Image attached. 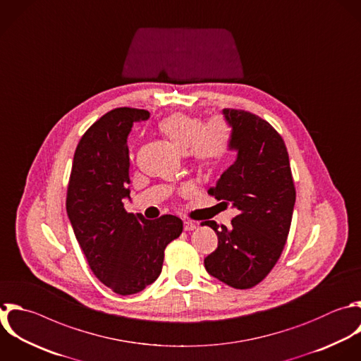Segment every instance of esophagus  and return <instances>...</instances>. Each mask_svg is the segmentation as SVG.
Here are the masks:
<instances>
[{
	"instance_id": "obj_1",
	"label": "esophagus",
	"mask_w": 361,
	"mask_h": 361,
	"mask_svg": "<svg viewBox=\"0 0 361 361\" xmlns=\"http://www.w3.org/2000/svg\"><path fill=\"white\" fill-rule=\"evenodd\" d=\"M196 227H197V224H196L195 221H189V220H188V221L183 223V230H185V231H192V230H195Z\"/></svg>"
}]
</instances>
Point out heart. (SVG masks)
Listing matches in <instances>:
<instances>
[{"instance_id":"heart-1","label":"heart","mask_w":361,"mask_h":361,"mask_svg":"<svg viewBox=\"0 0 361 361\" xmlns=\"http://www.w3.org/2000/svg\"><path fill=\"white\" fill-rule=\"evenodd\" d=\"M159 131L173 148L188 152L193 162L202 168L219 164L230 148V128L219 117L202 124L199 117L175 113L159 123Z\"/></svg>"}]
</instances>
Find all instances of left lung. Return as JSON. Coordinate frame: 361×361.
Masks as SVG:
<instances>
[{"mask_svg":"<svg viewBox=\"0 0 361 361\" xmlns=\"http://www.w3.org/2000/svg\"><path fill=\"white\" fill-rule=\"evenodd\" d=\"M231 128L230 151L235 161L221 173L209 193L238 210L231 226L206 224L219 238L204 258L206 271L237 289L261 282L276 264L288 238L295 186L289 157L281 135L269 123L243 110H223Z\"/></svg>","mask_w":361,"mask_h":361,"instance_id":"left-lung-1","label":"left lung"}]
</instances>
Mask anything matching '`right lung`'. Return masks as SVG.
Masks as SVG:
<instances>
[{"instance_id":"obj_1","label":"right lung","mask_w":361,"mask_h":361,"mask_svg":"<svg viewBox=\"0 0 361 361\" xmlns=\"http://www.w3.org/2000/svg\"><path fill=\"white\" fill-rule=\"evenodd\" d=\"M147 110L114 109L82 137L69 179L66 210L94 275L120 295L151 285L162 271L164 251L183 230L179 217L147 220L127 213L130 199L128 134ZM131 200V199H130Z\"/></svg>"}]
</instances>
